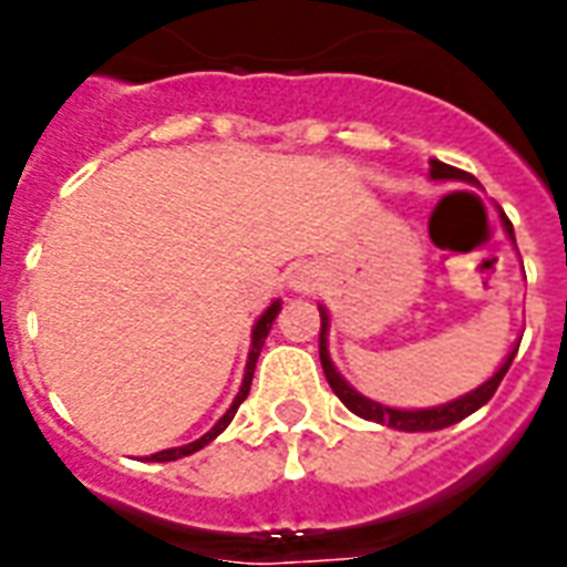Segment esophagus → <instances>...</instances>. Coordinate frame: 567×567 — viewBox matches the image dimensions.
Returning <instances> with one entry per match:
<instances>
[{
    "label": "esophagus",
    "mask_w": 567,
    "mask_h": 567,
    "mask_svg": "<svg viewBox=\"0 0 567 567\" xmlns=\"http://www.w3.org/2000/svg\"><path fill=\"white\" fill-rule=\"evenodd\" d=\"M293 291H300V293H309L315 291V285H318V276L309 270V267H302L300 274H293Z\"/></svg>",
    "instance_id": "1"
}]
</instances>
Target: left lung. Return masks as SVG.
Here are the masks:
<instances>
[{"mask_svg": "<svg viewBox=\"0 0 567 567\" xmlns=\"http://www.w3.org/2000/svg\"><path fill=\"white\" fill-rule=\"evenodd\" d=\"M431 178L473 181V175L464 172V168H455V166H449V163H440V159H431ZM503 226L505 231H508V237L514 240V228L512 223H508V216H503ZM327 327H330V318H327V312L321 309V336H318V351H321L323 374H327V383L332 386V392H336V395L341 399V404L351 410V413H357V416L380 422V425L399 427V431H440V427L455 425V422L466 419L478 408H485L487 401L494 399L496 386L503 383L505 371H508L514 353H517V348H514V351L508 353V360L499 365V371H496L494 378L487 380V383H482L478 389H473V392H466L464 399L449 401V404H443V408H431V410H395V408H383V404H378V401L362 399L357 389L348 386V380L341 378L339 371H336V365L330 362V353H327Z\"/></svg>", "mask_w": 567, "mask_h": 567, "instance_id": "1", "label": "left lung"}]
</instances>
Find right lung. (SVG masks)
Returning a JSON list of instances; mask_svg holds the SVG:
<instances>
[{"mask_svg":"<svg viewBox=\"0 0 567 567\" xmlns=\"http://www.w3.org/2000/svg\"><path fill=\"white\" fill-rule=\"evenodd\" d=\"M279 309H282V302L276 300L270 309H267L261 318H258V323H255V330H252V351H249V360H246V374H244V386H240V392H237V399L235 404L228 408V413L219 422H216L210 431H207L205 437L196 440V443H189V446H178V449H163V452H157V455H151L148 461H157V464H163V461H178V457L184 455H193V452H198L202 446H207L210 440L216 437V434H223L228 427V422L235 419L237 408L244 404V399L249 395V386H252V371H255V362H258V353H261V348H265V339H267V332H270V327H274L276 321V315H279Z\"/></svg>","mask_w":567,"mask_h":567,"instance_id":"right-lung-1","label":"right lung"}]
</instances>
